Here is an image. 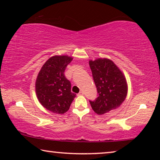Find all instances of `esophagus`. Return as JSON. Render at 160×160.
Returning a JSON list of instances; mask_svg holds the SVG:
<instances>
[{"label":"esophagus","instance_id":"esophagus-1","mask_svg":"<svg viewBox=\"0 0 160 160\" xmlns=\"http://www.w3.org/2000/svg\"><path fill=\"white\" fill-rule=\"evenodd\" d=\"M83 94H84V92H83L82 91H81V92H80L78 94V96H82V95H83Z\"/></svg>","mask_w":160,"mask_h":160}]
</instances>
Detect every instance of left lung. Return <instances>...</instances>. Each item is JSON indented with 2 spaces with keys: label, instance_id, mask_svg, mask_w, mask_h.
<instances>
[{
  "label": "left lung",
  "instance_id": "8db88e82",
  "mask_svg": "<svg viewBox=\"0 0 160 160\" xmlns=\"http://www.w3.org/2000/svg\"><path fill=\"white\" fill-rule=\"evenodd\" d=\"M99 96L90 101L94 112L104 114L121 106L128 92L126 79L121 70L108 58L89 61Z\"/></svg>",
  "mask_w": 160,
  "mask_h": 160
}]
</instances>
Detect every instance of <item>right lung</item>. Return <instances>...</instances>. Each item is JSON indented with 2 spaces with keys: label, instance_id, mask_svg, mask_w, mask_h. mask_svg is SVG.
<instances>
[{
  "label": "right lung",
  "instance_id": "right-lung-1",
  "mask_svg": "<svg viewBox=\"0 0 160 160\" xmlns=\"http://www.w3.org/2000/svg\"><path fill=\"white\" fill-rule=\"evenodd\" d=\"M72 58L54 56L43 65L37 75L35 90L39 102L53 113H66L76 94L71 92V83L64 72Z\"/></svg>",
  "mask_w": 160,
  "mask_h": 160
}]
</instances>
